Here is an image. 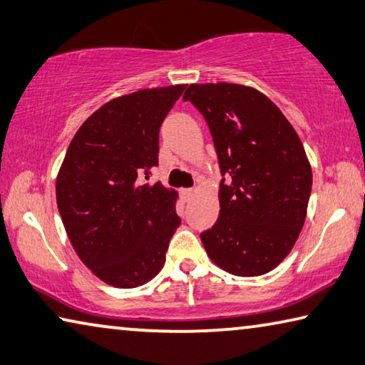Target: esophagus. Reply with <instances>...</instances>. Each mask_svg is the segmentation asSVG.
Segmentation results:
<instances>
[{"mask_svg":"<svg viewBox=\"0 0 365 365\" xmlns=\"http://www.w3.org/2000/svg\"><path fill=\"white\" fill-rule=\"evenodd\" d=\"M195 195H196V190L195 188H185V190H182V198H183V201H187V203H190V201L195 198Z\"/></svg>","mask_w":365,"mask_h":365,"instance_id":"obj_1","label":"esophagus"}]
</instances>
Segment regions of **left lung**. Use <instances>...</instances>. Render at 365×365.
I'll list each match as a JSON object with an SVG mask.
<instances>
[{
  "instance_id": "obj_1",
  "label": "left lung",
  "mask_w": 365,
  "mask_h": 365,
  "mask_svg": "<svg viewBox=\"0 0 365 365\" xmlns=\"http://www.w3.org/2000/svg\"><path fill=\"white\" fill-rule=\"evenodd\" d=\"M210 126L221 211L201 232L207 257L235 276H262L292 250L307 214L312 169L296 130L268 97L240 84H190Z\"/></svg>"
}]
</instances>
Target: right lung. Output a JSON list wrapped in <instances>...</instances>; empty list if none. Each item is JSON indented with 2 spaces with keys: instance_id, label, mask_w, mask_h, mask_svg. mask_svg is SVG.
<instances>
[{
  "instance_id": "obj_1",
  "label": "right lung",
  "mask_w": 365,
  "mask_h": 365,
  "mask_svg": "<svg viewBox=\"0 0 365 365\" xmlns=\"http://www.w3.org/2000/svg\"><path fill=\"white\" fill-rule=\"evenodd\" d=\"M185 84L143 89L107 102L81 125L56 178L69 242L107 284H146L165 263L180 217L177 193L144 183L159 164V130Z\"/></svg>"
}]
</instances>
